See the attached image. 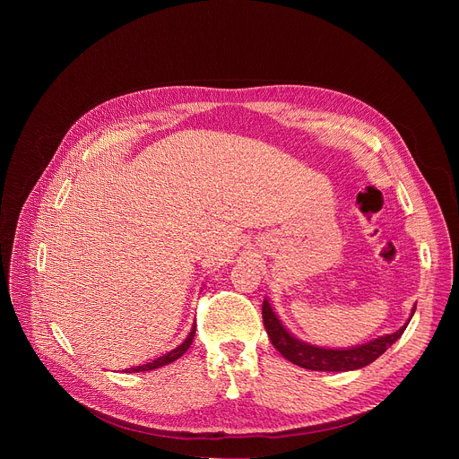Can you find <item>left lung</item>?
<instances>
[{
  "label": "left lung",
  "instance_id": "8db88e82",
  "mask_svg": "<svg viewBox=\"0 0 459 459\" xmlns=\"http://www.w3.org/2000/svg\"><path fill=\"white\" fill-rule=\"evenodd\" d=\"M412 314L411 317L414 316ZM261 314H264V323L267 334L274 345V349L287 358L290 363L308 368V370H323V372H347V370H356L361 367L370 365L372 361H376L392 343H396L402 334L405 333L409 321L402 326L400 331L376 338L368 343L358 345V347H351V349H325V347H316L310 343H305L301 340H298L296 336H292L283 323L280 321V317L276 316V312L273 310L269 299H264V307H261Z\"/></svg>",
  "mask_w": 459,
  "mask_h": 459
}]
</instances>
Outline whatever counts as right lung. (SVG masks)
Masks as SVG:
<instances>
[{
  "mask_svg": "<svg viewBox=\"0 0 459 459\" xmlns=\"http://www.w3.org/2000/svg\"><path fill=\"white\" fill-rule=\"evenodd\" d=\"M194 334H195V323L192 325V329H190L188 336L185 338V342H183L181 345H178V347H176V349H172L170 352H167V354H163V356L156 358V359H154V361H151V363H145V365H140V367H133V368H125V372H143V370H154V368H160V367H165V365H169V363L176 361L178 358H181V356L188 351V347L192 345Z\"/></svg>",
  "mask_w": 459,
  "mask_h": 459,
  "instance_id": "1",
  "label": "right lung"
}]
</instances>
